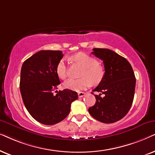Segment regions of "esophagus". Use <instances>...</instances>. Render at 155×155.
Segmentation results:
<instances>
[{"mask_svg":"<svg viewBox=\"0 0 155 155\" xmlns=\"http://www.w3.org/2000/svg\"><path fill=\"white\" fill-rule=\"evenodd\" d=\"M85 96V93L84 92H78V96L79 97V98H82V97Z\"/></svg>","mask_w":155,"mask_h":155,"instance_id":"1","label":"esophagus"}]
</instances>
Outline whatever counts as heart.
Returning <instances> with one entry per match:
<instances>
[{
	"label": "heart",
	"mask_w": 155,
	"mask_h": 155,
	"mask_svg": "<svg viewBox=\"0 0 155 155\" xmlns=\"http://www.w3.org/2000/svg\"><path fill=\"white\" fill-rule=\"evenodd\" d=\"M72 62L77 64L83 67L80 74V79H69L64 83V86L68 89L81 91L90 86L97 85L101 83L106 74V68L101 63L98 62L94 57L85 53H78L70 57ZM57 76L61 79H65L67 76V66L64 59H61L56 67Z\"/></svg>",
	"instance_id": "heart-1"
}]
</instances>
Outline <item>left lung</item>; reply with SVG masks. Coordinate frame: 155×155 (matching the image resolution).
Segmentation results:
<instances>
[{
    "label": "left lung",
    "instance_id": "8db88e82",
    "mask_svg": "<svg viewBox=\"0 0 155 155\" xmlns=\"http://www.w3.org/2000/svg\"><path fill=\"white\" fill-rule=\"evenodd\" d=\"M93 50V54L104 61L106 74L93 90L100 94L95 95L96 104L88 108V112L100 122L115 123L125 117L130 109L135 94V74L129 61L115 51L101 48Z\"/></svg>",
    "mask_w": 155,
    "mask_h": 155
}]
</instances>
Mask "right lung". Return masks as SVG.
<instances>
[{
    "mask_svg": "<svg viewBox=\"0 0 155 155\" xmlns=\"http://www.w3.org/2000/svg\"><path fill=\"white\" fill-rule=\"evenodd\" d=\"M61 51L42 50L22 64L20 90L25 106L39 123L54 125L69 115L77 93L69 89L53 91L60 84L56 72L57 63L63 57Z\"/></svg>",
    "mask_w": 155,
    "mask_h": 155,
    "instance_id": "right-lung-1",
    "label": "right lung"
}]
</instances>
